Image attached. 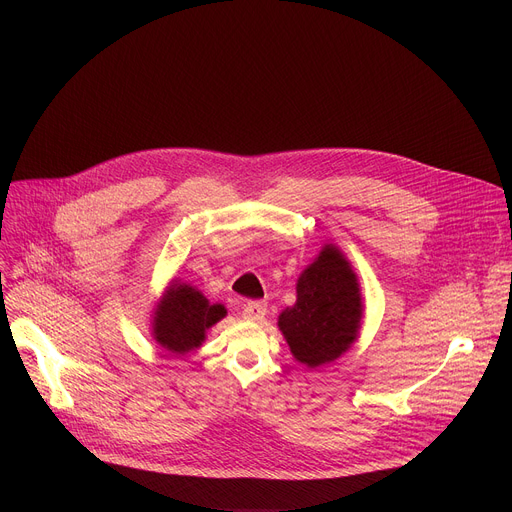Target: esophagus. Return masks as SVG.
Returning a JSON list of instances; mask_svg holds the SVG:
<instances>
[{
	"mask_svg": "<svg viewBox=\"0 0 512 512\" xmlns=\"http://www.w3.org/2000/svg\"><path fill=\"white\" fill-rule=\"evenodd\" d=\"M267 314V304L263 302H247L243 306V318L245 320H253V322H259L263 320Z\"/></svg>",
	"mask_w": 512,
	"mask_h": 512,
	"instance_id": "1",
	"label": "esophagus"
}]
</instances>
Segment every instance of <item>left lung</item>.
<instances>
[{
	"mask_svg": "<svg viewBox=\"0 0 512 512\" xmlns=\"http://www.w3.org/2000/svg\"><path fill=\"white\" fill-rule=\"evenodd\" d=\"M296 294V304L277 318L291 354L308 369L334 362L358 340L364 316L360 283L346 255L326 243L300 273Z\"/></svg>",
	"mask_w": 512,
	"mask_h": 512,
	"instance_id": "obj_1",
	"label": "left lung"
}]
</instances>
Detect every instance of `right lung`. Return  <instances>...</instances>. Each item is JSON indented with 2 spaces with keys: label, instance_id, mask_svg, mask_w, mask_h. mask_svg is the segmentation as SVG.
<instances>
[{
  "label": "right lung",
  "instance_id": "right-lung-1",
  "mask_svg": "<svg viewBox=\"0 0 512 512\" xmlns=\"http://www.w3.org/2000/svg\"><path fill=\"white\" fill-rule=\"evenodd\" d=\"M227 316L223 304H210L192 283L178 277L168 283L152 312V338L174 356H184L202 346L206 330Z\"/></svg>",
  "mask_w": 512,
  "mask_h": 512
}]
</instances>
